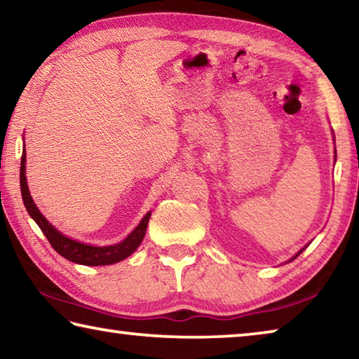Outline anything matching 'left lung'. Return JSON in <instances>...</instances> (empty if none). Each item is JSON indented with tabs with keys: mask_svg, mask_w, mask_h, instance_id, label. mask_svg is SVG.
Here are the masks:
<instances>
[{
	"mask_svg": "<svg viewBox=\"0 0 359 359\" xmlns=\"http://www.w3.org/2000/svg\"><path fill=\"white\" fill-rule=\"evenodd\" d=\"M302 250H304V248H302ZM302 250H301V252H302ZM301 252H299V253H301ZM299 253H297V255H299ZM297 255H296V257H297Z\"/></svg>",
	"mask_w": 359,
	"mask_h": 359,
	"instance_id": "obj_1",
	"label": "left lung"
}]
</instances>
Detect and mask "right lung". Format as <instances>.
Masks as SVG:
<instances>
[{"label": "right lung", "mask_w": 359, "mask_h": 359, "mask_svg": "<svg viewBox=\"0 0 359 359\" xmlns=\"http://www.w3.org/2000/svg\"><path fill=\"white\" fill-rule=\"evenodd\" d=\"M25 161H27L25 150H23L22 161H20V190H22L23 204H25L29 217L38 223V226L41 228L42 233H44L47 241L50 242V245L55 248L57 253H60L66 259H69L72 263H77V264L104 266V264L118 263V261L130 257V255L139 247V244H141L145 236V229H147L150 215H151L150 212L142 218L141 223L137 224V228L133 231L128 238L121 241L120 244L109 245V247H93V245H87V244H82V242L66 238V236H63L60 231H57L50 223L47 222V218L41 214L38 208H36V204L33 203L32 196H29V190H28L27 177H25Z\"/></svg>", "instance_id": "add662e5"}]
</instances>
